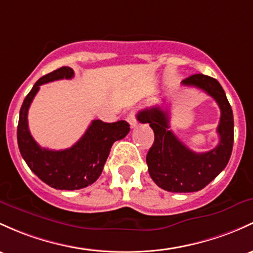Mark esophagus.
Listing matches in <instances>:
<instances>
[{
	"instance_id": "obj_1",
	"label": "esophagus",
	"mask_w": 253,
	"mask_h": 253,
	"mask_svg": "<svg viewBox=\"0 0 253 253\" xmlns=\"http://www.w3.org/2000/svg\"><path fill=\"white\" fill-rule=\"evenodd\" d=\"M127 121L129 122V125H131L132 128L137 127V118H135V113L134 112L128 114V116H127Z\"/></svg>"
}]
</instances>
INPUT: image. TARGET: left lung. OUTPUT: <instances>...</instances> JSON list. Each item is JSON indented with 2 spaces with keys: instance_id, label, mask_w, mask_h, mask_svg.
Returning a JSON list of instances; mask_svg holds the SVG:
<instances>
[{
  "instance_id": "1",
  "label": "left lung",
  "mask_w": 253,
  "mask_h": 253,
  "mask_svg": "<svg viewBox=\"0 0 253 253\" xmlns=\"http://www.w3.org/2000/svg\"><path fill=\"white\" fill-rule=\"evenodd\" d=\"M182 85L194 86L211 96L221 109L217 133L218 145L208 152H194L174 134L169 126L168 108H146L138 114L141 124L154 129L155 141L146 155L149 174L158 187L168 192H197L212 181L226 168L234 140V119L220 83L204 74H193ZM165 102V101H163Z\"/></svg>"
}]
</instances>
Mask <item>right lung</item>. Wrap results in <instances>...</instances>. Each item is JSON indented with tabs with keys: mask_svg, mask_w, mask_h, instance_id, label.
<instances>
[{
	"mask_svg": "<svg viewBox=\"0 0 253 253\" xmlns=\"http://www.w3.org/2000/svg\"><path fill=\"white\" fill-rule=\"evenodd\" d=\"M74 76L71 67H61L42 77L33 85L20 108L18 124V145L20 154L43 182L56 190H80L93 184L102 174L114 141L120 140L129 132L128 122L120 120L107 124L93 120L82 138L65 150L41 148L30 133L27 113L40 86L60 79H71Z\"/></svg>",
	"mask_w": 253,
	"mask_h": 253,
	"instance_id": "1",
	"label": "right lung"
}]
</instances>
